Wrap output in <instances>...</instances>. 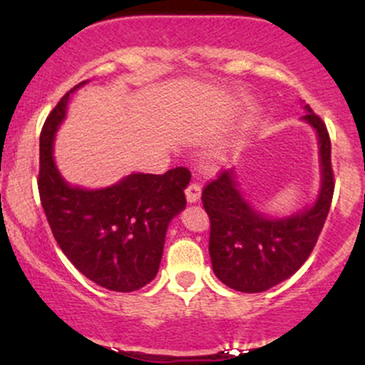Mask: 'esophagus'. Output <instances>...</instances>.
<instances>
[{"instance_id": "esophagus-1", "label": "esophagus", "mask_w": 365, "mask_h": 365, "mask_svg": "<svg viewBox=\"0 0 365 365\" xmlns=\"http://www.w3.org/2000/svg\"><path fill=\"white\" fill-rule=\"evenodd\" d=\"M185 197H187V202L188 204H195L199 202L200 199V185L199 183H190L185 190Z\"/></svg>"}]
</instances>
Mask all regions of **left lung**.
<instances>
[{
  "instance_id": "1",
  "label": "left lung",
  "mask_w": 365,
  "mask_h": 365,
  "mask_svg": "<svg viewBox=\"0 0 365 365\" xmlns=\"http://www.w3.org/2000/svg\"><path fill=\"white\" fill-rule=\"evenodd\" d=\"M302 121L317 135L321 182L316 199L292 215L269 216L240 192L235 170H226L202 192L211 221L209 255L221 283L244 293H259L290 278L311 255L333 199L331 142L326 125L309 104Z\"/></svg>"
}]
</instances>
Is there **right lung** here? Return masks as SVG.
Returning <instances> with one entry per match:
<instances>
[{
	"mask_svg": "<svg viewBox=\"0 0 365 365\" xmlns=\"http://www.w3.org/2000/svg\"><path fill=\"white\" fill-rule=\"evenodd\" d=\"M66 92L41 132L39 195L58 245L81 273L111 292H135L156 278L168 225L187 206L190 171L130 173L113 185L83 188L63 178L54 139L66 118Z\"/></svg>",
	"mask_w": 365,
	"mask_h": 365,
	"instance_id": "add662e5",
	"label": "right lung"
}]
</instances>
